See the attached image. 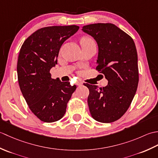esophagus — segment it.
Instances as JSON below:
<instances>
[{"label":"esophagus","instance_id":"esophagus-1","mask_svg":"<svg viewBox=\"0 0 158 158\" xmlns=\"http://www.w3.org/2000/svg\"><path fill=\"white\" fill-rule=\"evenodd\" d=\"M76 85H79V86H81L83 85V82L81 81H77L76 82Z\"/></svg>","mask_w":158,"mask_h":158}]
</instances>
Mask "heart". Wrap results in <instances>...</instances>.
<instances>
[{
    "label": "heart",
    "mask_w": 158,
    "mask_h": 158,
    "mask_svg": "<svg viewBox=\"0 0 158 158\" xmlns=\"http://www.w3.org/2000/svg\"><path fill=\"white\" fill-rule=\"evenodd\" d=\"M92 42H94L93 40L91 38L88 37V36H84V37H83L81 39V41H80V43H81V45L88 44V43H92Z\"/></svg>",
    "instance_id": "obj_1"
}]
</instances>
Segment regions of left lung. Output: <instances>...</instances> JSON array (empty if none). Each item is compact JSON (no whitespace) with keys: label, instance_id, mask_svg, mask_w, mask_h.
I'll list each match as a JSON object with an SVG mask.
<instances>
[{"label":"left lung","instance_id":"1","mask_svg":"<svg viewBox=\"0 0 158 158\" xmlns=\"http://www.w3.org/2000/svg\"><path fill=\"white\" fill-rule=\"evenodd\" d=\"M82 31L91 35L98 47L96 70L105 75L108 85L88 87L92 117L102 123L119 119L129 108L139 83L138 56L133 39L110 23L84 26Z\"/></svg>","mask_w":158,"mask_h":158}]
</instances>
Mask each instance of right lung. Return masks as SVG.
I'll return each mask as SVG.
<instances>
[{"mask_svg":"<svg viewBox=\"0 0 158 158\" xmlns=\"http://www.w3.org/2000/svg\"><path fill=\"white\" fill-rule=\"evenodd\" d=\"M79 28L75 25L40 28L23 42L18 56L19 85L31 111L42 122L51 123L64 115L75 85L52 79L60 49Z\"/></svg>","mask_w":158,"mask_h":158,"instance_id":"add662e5","label":"right lung"}]
</instances>
